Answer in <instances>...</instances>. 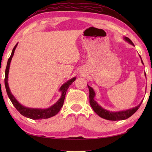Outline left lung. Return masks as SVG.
<instances>
[{
  "instance_id": "obj_1",
  "label": "left lung",
  "mask_w": 152,
  "mask_h": 152,
  "mask_svg": "<svg viewBox=\"0 0 152 152\" xmlns=\"http://www.w3.org/2000/svg\"><path fill=\"white\" fill-rule=\"evenodd\" d=\"M124 39L125 40V41L128 42L129 43L133 45L134 44L133 43L129 38L127 37H124ZM140 59L141 57L140 56H139ZM141 61L142 63H143V61L141 59ZM146 78V73L144 74ZM88 88L89 90V103L90 105L91 106V107L93 108V110L96 113V114L99 115L100 117H101L102 118H104L106 119H108V120H111V121H118V120H124V119H126L129 118L131 116L134 114L135 112H136L138 109L139 108V107L140 106L142 102L143 101H142V102L140 103L139 104L138 106H135V107L131 108V109H128L126 110H122V111H119V112H111L107 110L104 109L103 108H102L101 106L98 104V103L96 102L95 100H94V97L95 96V93L94 91V90L91 88L88 85Z\"/></svg>"
}]
</instances>
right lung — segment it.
Segmentation results:
<instances>
[{
  "label": "right lung",
  "instance_id": "1",
  "mask_svg": "<svg viewBox=\"0 0 152 152\" xmlns=\"http://www.w3.org/2000/svg\"><path fill=\"white\" fill-rule=\"evenodd\" d=\"M18 43L16 44L15 46H14V49L12 50V54L8 60L7 65H6V70H5V78H4V83H5V88L6 92L9 99H10L11 102H12L13 105L15 106V108L17 109V110L20 113L21 115H23L25 117H27L28 118H30L32 119H47L50 118L51 117L56 115L58 112H59L61 107H62L64 103V100L65 98V95L68 88H69V86L72 84V83L74 82V80H76V78L74 77L73 78L69 80V81L65 82L64 84L61 87L59 91H61V96L60 99L58 100L53 105H52L51 107L46 108V109H40V108H27L25 106L21 105L19 103L16 99L14 97V96L12 94L10 91V89L9 88V86L8 83V72H9V69L10 65V62L12 59V57L14 54V51L16 47H17Z\"/></svg>",
  "mask_w": 152,
  "mask_h": 152
}]
</instances>
